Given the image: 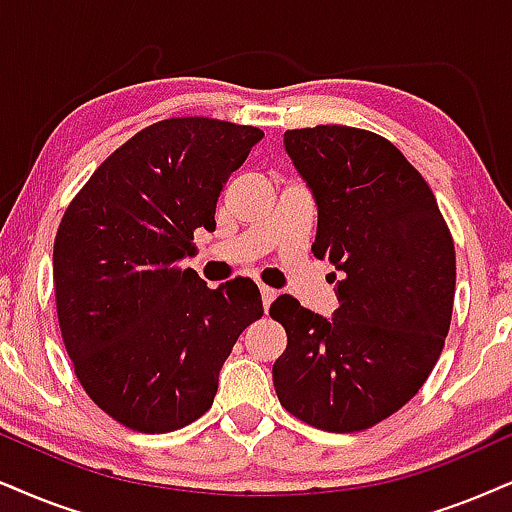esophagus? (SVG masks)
<instances>
[{
  "instance_id": "34e87169",
  "label": "esophagus",
  "mask_w": 512,
  "mask_h": 512,
  "mask_svg": "<svg viewBox=\"0 0 512 512\" xmlns=\"http://www.w3.org/2000/svg\"><path fill=\"white\" fill-rule=\"evenodd\" d=\"M260 295H262V304H264V309H269V304L276 300V290L274 288H269V286H260Z\"/></svg>"
}]
</instances>
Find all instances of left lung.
<instances>
[{
  "mask_svg": "<svg viewBox=\"0 0 512 512\" xmlns=\"http://www.w3.org/2000/svg\"><path fill=\"white\" fill-rule=\"evenodd\" d=\"M283 144L319 205L312 252L340 271V307L323 319L293 295L271 302L288 335L274 387L302 423L361 432L416 397L442 354L454 238L428 181L380 134L316 125L288 129Z\"/></svg>",
  "mask_w": 512,
  "mask_h": 512,
  "instance_id": "8db88e82",
  "label": "left lung"
}]
</instances>
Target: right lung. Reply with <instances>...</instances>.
I'll list each match as a JSON object with an SVG mask.
<instances>
[{
    "mask_svg": "<svg viewBox=\"0 0 512 512\" xmlns=\"http://www.w3.org/2000/svg\"><path fill=\"white\" fill-rule=\"evenodd\" d=\"M260 127L153 122L108 155L63 212L54 241L61 338L82 390L129 430L160 435L210 409L219 368L264 314L250 278L219 288L181 260L215 231L219 193Z\"/></svg>",
    "mask_w": 512,
    "mask_h": 512,
    "instance_id": "obj_1",
    "label": "right lung"
}]
</instances>
